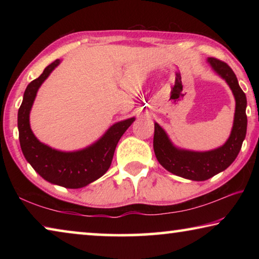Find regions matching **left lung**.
Here are the masks:
<instances>
[{"label": "left lung", "mask_w": 259, "mask_h": 259, "mask_svg": "<svg viewBox=\"0 0 259 259\" xmlns=\"http://www.w3.org/2000/svg\"><path fill=\"white\" fill-rule=\"evenodd\" d=\"M208 61L223 78H225L235 97L233 129L222 147L210 152L178 150L170 142L161 126L154 124L153 147L160 164L168 171L192 181H205L230 166L238 156L247 133V98L241 89L234 72L224 61L210 57Z\"/></svg>", "instance_id": "left-lung-1"}]
</instances>
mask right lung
Returning a JSON list of instances; mask_svg holds the SVG:
<instances>
[{"label": "right lung", "instance_id": "add662e5", "mask_svg": "<svg viewBox=\"0 0 259 259\" xmlns=\"http://www.w3.org/2000/svg\"><path fill=\"white\" fill-rule=\"evenodd\" d=\"M59 63V59L51 63L26 88L18 111L19 142L26 160L42 178L56 185L80 188L95 182L107 171L117 143L135 119L131 117L112 125L97 143L82 151L60 152L38 142L30 130L29 112L38 88Z\"/></svg>", "mask_w": 259, "mask_h": 259}]
</instances>
